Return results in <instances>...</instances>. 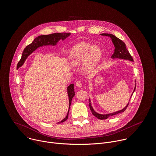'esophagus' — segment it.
<instances>
[{
  "mask_svg": "<svg viewBox=\"0 0 156 156\" xmlns=\"http://www.w3.org/2000/svg\"><path fill=\"white\" fill-rule=\"evenodd\" d=\"M76 86L78 87H81L82 86V83L80 80H77V81L76 82Z\"/></svg>",
  "mask_w": 156,
  "mask_h": 156,
  "instance_id": "34e87169",
  "label": "esophagus"
}]
</instances>
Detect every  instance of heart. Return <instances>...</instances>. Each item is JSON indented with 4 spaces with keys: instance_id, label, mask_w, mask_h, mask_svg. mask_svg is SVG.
<instances>
[{
    "instance_id": "b5f03b06",
    "label": "heart",
    "mask_w": 156,
    "mask_h": 156,
    "mask_svg": "<svg viewBox=\"0 0 156 156\" xmlns=\"http://www.w3.org/2000/svg\"><path fill=\"white\" fill-rule=\"evenodd\" d=\"M101 55V50L98 46L82 42L76 45L69 51V59L73 66H79L83 62V71L89 73L98 65Z\"/></svg>"
}]
</instances>
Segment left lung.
I'll return each mask as SVG.
<instances>
[{
	"label": "left lung",
	"instance_id": "8db88e82",
	"mask_svg": "<svg viewBox=\"0 0 156 156\" xmlns=\"http://www.w3.org/2000/svg\"><path fill=\"white\" fill-rule=\"evenodd\" d=\"M101 36H109V37H110L111 38L112 43L114 44V47H115L114 52L113 55H112L111 58H121V59H129V60L132 61H133L132 56H131V55L130 54L129 50L126 48V44L124 43L122 40L119 39V38H117L114 35H112V34H106L105 33V34H101ZM135 88H136V85H135V87L134 88V90L133 91V93L135 91ZM89 101H90L89 106H90V110H91V111L92 112V114L94 115V116H95L97 118H98V119H101V120L106 119H108L109 117H110L111 115H115V114H119V113L124 112V111L126 110V109L127 108V107H128V106L129 105V103L127 104V105L125 108H124L123 109H122L120 111H117L115 112H113V113H111V114H98V113L94 111V109H93V108L91 106V105L90 103V100H89Z\"/></svg>",
	"mask_w": 156,
	"mask_h": 156
}]
</instances>
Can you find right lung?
Listing matches in <instances>:
<instances>
[{
	"mask_svg": "<svg viewBox=\"0 0 156 156\" xmlns=\"http://www.w3.org/2000/svg\"><path fill=\"white\" fill-rule=\"evenodd\" d=\"M71 34L70 33H53L48 35H43L40 36L36 37L33 42L26 47V48L24 49V51L23 52L21 58L17 65V68L21 67L24 62L25 61L26 59L27 58V56L32 53L35 50H36L38 47L43 46V45H55L58 41L60 39L64 40L67 37H68ZM68 94L69 96V110L67 114L66 117L62 120L61 122H59L58 123H62L65 121H66L68 118V114L69 112L70 106L72 101V99L75 95L74 90V84H71L68 87Z\"/></svg>",
	"mask_w": 156,
	"mask_h": 156,
	"instance_id": "1",
	"label": "right lung"
}]
</instances>
